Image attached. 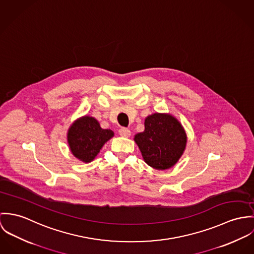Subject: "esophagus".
I'll list each match as a JSON object with an SVG mask.
<instances>
[{
  "label": "esophagus",
  "instance_id": "34e87169",
  "mask_svg": "<svg viewBox=\"0 0 254 254\" xmlns=\"http://www.w3.org/2000/svg\"><path fill=\"white\" fill-rule=\"evenodd\" d=\"M119 133H120V135H122V136H124V137H128V136H130V134H131L130 130H129L128 128H127V127H122V128L119 130Z\"/></svg>",
  "mask_w": 254,
  "mask_h": 254
}]
</instances>
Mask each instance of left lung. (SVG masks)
<instances>
[{
	"label": "left lung",
	"mask_w": 254,
	"mask_h": 254,
	"mask_svg": "<svg viewBox=\"0 0 254 254\" xmlns=\"http://www.w3.org/2000/svg\"><path fill=\"white\" fill-rule=\"evenodd\" d=\"M145 129L134 136L147 165L156 169L174 166L186 147V133L180 123L168 114L145 119Z\"/></svg>",
	"instance_id": "left-lung-1"
}]
</instances>
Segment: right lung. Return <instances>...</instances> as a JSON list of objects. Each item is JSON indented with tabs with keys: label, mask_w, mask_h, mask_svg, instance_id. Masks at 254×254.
I'll list each match as a JSON object with an SVG mask.
<instances>
[{
	"label": "right lung",
	"mask_w": 254,
	"mask_h": 254,
	"mask_svg": "<svg viewBox=\"0 0 254 254\" xmlns=\"http://www.w3.org/2000/svg\"><path fill=\"white\" fill-rule=\"evenodd\" d=\"M113 135L111 129L101 128L94 118L85 116L77 120L69 128L68 143L76 158L89 163Z\"/></svg>",
	"instance_id": "1"
}]
</instances>
